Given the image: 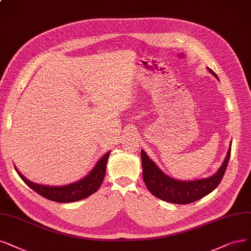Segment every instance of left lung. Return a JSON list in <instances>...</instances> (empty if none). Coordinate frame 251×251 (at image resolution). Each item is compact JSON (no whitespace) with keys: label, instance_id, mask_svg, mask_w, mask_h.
I'll return each instance as SVG.
<instances>
[{"label":"left lung","instance_id":"obj_1","mask_svg":"<svg viewBox=\"0 0 251 251\" xmlns=\"http://www.w3.org/2000/svg\"><path fill=\"white\" fill-rule=\"evenodd\" d=\"M209 70L216 76L214 72L211 69ZM230 148L231 147H229L224 163L215 175L207 179L190 182L178 181L164 175V173L157 168V165L147 156L146 152L142 150L143 178L146 186L156 198L173 203L185 205V203L201 200L214 190L224 178L229 160Z\"/></svg>","mask_w":251,"mask_h":251}]
</instances>
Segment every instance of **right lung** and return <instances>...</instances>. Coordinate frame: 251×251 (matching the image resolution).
Here are the masks:
<instances>
[{
  "mask_svg": "<svg viewBox=\"0 0 251 251\" xmlns=\"http://www.w3.org/2000/svg\"><path fill=\"white\" fill-rule=\"evenodd\" d=\"M110 152H107L102 158L96 163L95 168L91 171V173L82 180L73 183L66 186L61 187H50V186H43V185L35 184L29 180H26L24 176L18 172L20 177L23 181L32 188L35 192L40 194L41 197L58 202H71L76 201L82 199L90 197L91 194L96 192L100 185L104 179L105 171H106V162L108 159Z\"/></svg>",
  "mask_w": 251,
  "mask_h": 251,
  "instance_id": "right-lung-1",
  "label": "right lung"
}]
</instances>
